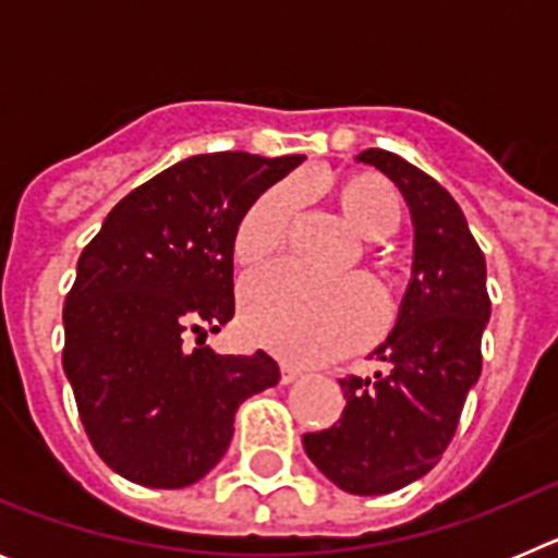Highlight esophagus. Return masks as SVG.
Instances as JSON below:
<instances>
[{
	"label": "esophagus",
	"instance_id": "1",
	"mask_svg": "<svg viewBox=\"0 0 558 558\" xmlns=\"http://www.w3.org/2000/svg\"><path fill=\"white\" fill-rule=\"evenodd\" d=\"M299 377H302V372H299V368H293L290 363H282V368H279V379H282L284 386H290V383Z\"/></svg>",
	"mask_w": 558,
	"mask_h": 558
}]
</instances>
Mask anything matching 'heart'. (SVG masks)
I'll return each mask as SVG.
<instances>
[{
  "mask_svg": "<svg viewBox=\"0 0 558 558\" xmlns=\"http://www.w3.org/2000/svg\"><path fill=\"white\" fill-rule=\"evenodd\" d=\"M360 236L372 243L397 234L402 198L377 172H343L322 181ZM295 190L274 186L254 201L234 231V259L245 268L265 263L288 240ZM383 322L374 288L363 279L324 282L290 265L259 270L243 288V324L251 338L293 363H318L366 343Z\"/></svg>",
  "mask_w": 558,
  "mask_h": 558,
  "instance_id": "b5f03b06",
  "label": "heart"
}]
</instances>
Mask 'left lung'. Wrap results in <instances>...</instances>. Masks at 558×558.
Instances as JSON below:
<instances>
[{
    "label": "left lung",
    "mask_w": 558,
    "mask_h": 558,
    "mask_svg": "<svg viewBox=\"0 0 558 558\" xmlns=\"http://www.w3.org/2000/svg\"><path fill=\"white\" fill-rule=\"evenodd\" d=\"M405 195L413 218V279L374 377H343L347 408L332 427L304 433L310 461L349 495H388L433 470L450 447L466 393L481 377L489 322L486 259L461 206L397 153L357 156Z\"/></svg>",
    "instance_id": "left-lung-1"
}]
</instances>
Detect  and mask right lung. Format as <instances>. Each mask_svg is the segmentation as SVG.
I'll return each instance as SVG.
<instances>
[{"instance_id":"add662e5","label":"right lung","mask_w":558,"mask_h":558,"mask_svg":"<svg viewBox=\"0 0 558 558\" xmlns=\"http://www.w3.org/2000/svg\"><path fill=\"white\" fill-rule=\"evenodd\" d=\"M304 156L204 153L108 211L63 304V372L97 456L117 475L181 489L223 458L234 413L279 383L263 349L218 354L234 318V231Z\"/></svg>"}]
</instances>
